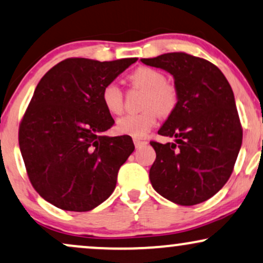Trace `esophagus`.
<instances>
[{
	"mask_svg": "<svg viewBox=\"0 0 263 263\" xmlns=\"http://www.w3.org/2000/svg\"><path fill=\"white\" fill-rule=\"evenodd\" d=\"M134 143H135V145H136V148H140V147H142V145L147 144V141H144V140H138V138H135Z\"/></svg>",
	"mask_w": 263,
	"mask_h": 263,
	"instance_id": "obj_1",
	"label": "esophagus"
}]
</instances>
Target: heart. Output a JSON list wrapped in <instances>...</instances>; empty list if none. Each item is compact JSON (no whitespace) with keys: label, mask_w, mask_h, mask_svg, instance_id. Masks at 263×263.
Masks as SVG:
<instances>
[{"label":"heart","mask_w":263,"mask_h":263,"mask_svg":"<svg viewBox=\"0 0 263 263\" xmlns=\"http://www.w3.org/2000/svg\"><path fill=\"white\" fill-rule=\"evenodd\" d=\"M134 88L144 91L141 112L122 116L116 122V131L131 137H143L156 126L158 114L170 116L178 106L179 94L173 84L167 83L162 71L152 67H138L128 74ZM101 103L109 114L120 115L123 110V94L115 83H107L101 89Z\"/></svg>","instance_id":"heart-1"}]
</instances>
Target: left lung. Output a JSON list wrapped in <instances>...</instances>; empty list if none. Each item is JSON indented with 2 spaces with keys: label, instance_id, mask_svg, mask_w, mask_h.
Returning a JSON list of instances; mask_svg holds the SVG:
<instances>
[{
  "label": "left lung",
  "instance_id": "obj_1",
  "mask_svg": "<svg viewBox=\"0 0 263 263\" xmlns=\"http://www.w3.org/2000/svg\"><path fill=\"white\" fill-rule=\"evenodd\" d=\"M141 61L172 73L179 94L175 111L158 131L175 141H151L157 154L149 170L152 186L180 205L207 201L229 180L241 147L232 87L216 65L186 52Z\"/></svg>",
  "mask_w": 263,
  "mask_h": 263
}]
</instances>
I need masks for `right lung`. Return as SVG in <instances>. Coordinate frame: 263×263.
<instances>
[{"mask_svg":"<svg viewBox=\"0 0 263 263\" xmlns=\"http://www.w3.org/2000/svg\"><path fill=\"white\" fill-rule=\"evenodd\" d=\"M136 61L66 59L37 83L18 141L30 183L55 207L91 211L115 190L135 145L129 136H104L115 121L101 89Z\"/></svg>","mask_w":263,"mask_h":263,"instance_id":"1","label":"right lung"}]
</instances>
